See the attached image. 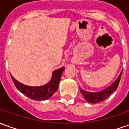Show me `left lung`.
<instances>
[{
    "instance_id": "left-lung-1",
    "label": "left lung",
    "mask_w": 129,
    "mask_h": 129,
    "mask_svg": "<svg viewBox=\"0 0 129 129\" xmlns=\"http://www.w3.org/2000/svg\"><path fill=\"white\" fill-rule=\"evenodd\" d=\"M121 74H122V71L121 72V73L119 74V75L118 76L117 80H115L110 86L102 91H100L98 92H90V91H84V90L80 89V92L82 93V95L87 102L90 103H98L99 102H101L103 101H104L105 99H107L110 95H111L112 93L117 89L120 79H121Z\"/></svg>"
}]
</instances>
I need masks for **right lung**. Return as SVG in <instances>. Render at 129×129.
I'll return each mask as SVG.
<instances>
[{"label":"right lung","instance_id":"1","mask_svg":"<svg viewBox=\"0 0 129 129\" xmlns=\"http://www.w3.org/2000/svg\"><path fill=\"white\" fill-rule=\"evenodd\" d=\"M65 68L62 67L55 70L52 73L51 80L48 83L40 86H31L21 83L10 75L14 85L21 93L35 101H44L49 99L56 92L58 87L61 77Z\"/></svg>","mask_w":129,"mask_h":129}]
</instances>
